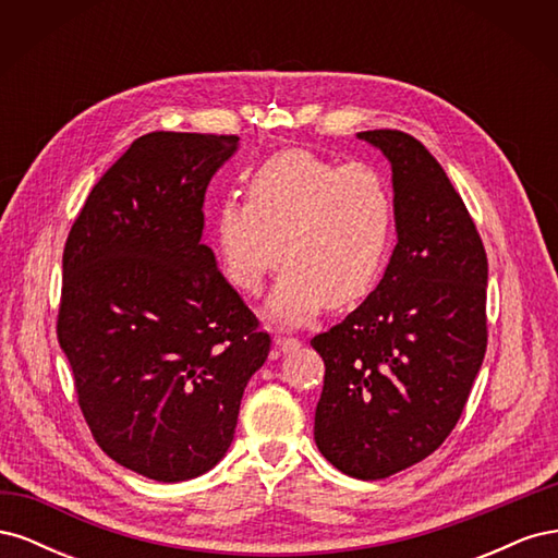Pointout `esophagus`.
Wrapping results in <instances>:
<instances>
[{"mask_svg": "<svg viewBox=\"0 0 558 558\" xmlns=\"http://www.w3.org/2000/svg\"><path fill=\"white\" fill-rule=\"evenodd\" d=\"M275 344H277L281 351H291V349H298V347H300V340H298V337L277 332V335H275Z\"/></svg>", "mask_w": 558, "mask_h": 558, "instance_id": "34e87169", "label": "esophagus"}]
</instances>
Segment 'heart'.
Instances as JSON below:
<instances>
[{"label": "heart", "instance_id": "1", "mask_svg": "<svg viewBox=\"0 0 558 558\" xmlns=\"http://www.w3.org/2000/svg\"><path fill=\"white\" fill-rule=\"evenodd\" d=\"M396 230V197L375 162H335L305 148L267 158L246 183V202L226 197L214 218L218 267L253 295L289 263L269 310L302 324L320 307L356 305L381 277Z\"/></svg>", "mask_w": 558, "mask_h": 558}]
</instances>
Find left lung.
<instances>
[{
    "instance_id": "8db88e82",
    "label": "left lung",
    "mask_w": 558,
    "mask_h": 558,
    "mask_svg": "<svg viewBox=\"0 0 558 558\" xmlns=\"http://www.w3.org/2000/svg\"><path fill=\"white\" fill-rule=\"evenodd\" d=\"M359 137L391 160L398 244L377 289L312 337L326 365L314 440L344 475L384 480L424 461L459 424L488 340V263L424 144L400 130Z\"/></svg>"
}]
</instances>
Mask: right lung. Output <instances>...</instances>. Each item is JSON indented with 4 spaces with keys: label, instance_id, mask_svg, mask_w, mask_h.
Masks as SVG:
<instances>
[{
    "label": "right lung",
    "instance_id": "right-lung-1",
    "mask_svg": "<svg viewBox=\"0 0 558 558\" xmlns=\"http://www.w3.org/2000/svg\"><path fill=\"white\" fill-rule=\"evenodd\" d=\"M234 134L148 132L66 234L58 342L83 418L116 463L181 482L228 451L269 335L202 244L207 185Z\"/></svg>",
    "mask_w": 558,
    "mask_h": 558
}]
</instances>
